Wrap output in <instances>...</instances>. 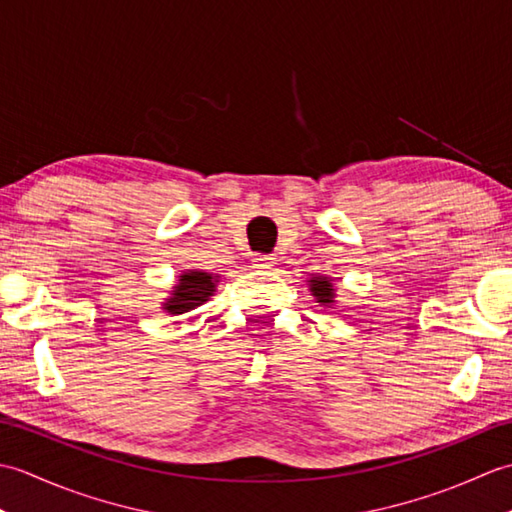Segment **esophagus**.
<instances>
[{"label":"esophagus","mask_w":512,"mask_h":512,"mask_svg":"<svg viewBox=\"0 0 512 512\" xmlns=\"http://www.w3.org/2000/svg\"><path fill=\"white\" fill-rule=\"evenodd\" d=\"M277 264V257L273 255H255L253 266L255 268H273Z\"/></svg>","instance_id":"esophagus-1"}]
</instances>
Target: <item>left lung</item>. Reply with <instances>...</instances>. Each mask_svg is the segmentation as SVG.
Listing matches in <instances>:
<instances>
[{"label":"left lung","mask_w":512,"mask_h":512,"mask_svg":"<svg viewBox=\"0 0 512 512\" xmlns=\"http://www.w3.org/2000/svg\"><path fill=\"white\" fill-rule=\"evenodd\" d=\"M308 286H310V292L314 295V299H317V303H321V306H332L336 295H334V286H332L330 277H323V275L310 277Z\"/></svg>","instance_id":"8db88e82"}]
</instances>
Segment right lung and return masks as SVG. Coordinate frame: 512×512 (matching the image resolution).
I'll list each match as a JSON object with an SVG mask.
<instances>
[{
	"label": "right lung",
	"instance_id": "add662e5",
	"mask_svg": "<svg viewBox=\"0 0 512 512\" xmlns=\"http://www.w3.org/2000/svg\"><path fill=\"white\" fill-rule=\"evenodd\" d=\"M215 286H217V277H213L211 273L187 270V273L180 275L178 284L173 286L171 297L162 303V310H167L169 314L191 312L198 306H202L204 301H209V297H213Z\"/></svg>",
	"mask_w": 512,
	"mask_h": 512
}]
</instances>
